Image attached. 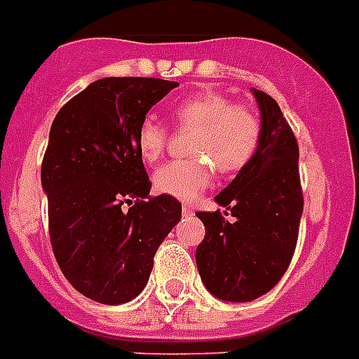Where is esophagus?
I'll use <instances>...</instances> for the list:
<instances>
[{
  "label": "esophagus",
  "mask_w": 359,
  "mask_h": 359,
  "mask_svg": "<svg viewBox=\"0 0 359 359\" xmlns=\"http://www.w3.org/2000/svg\"><path fill=\"white\" fill-rule=\"evenodd\" d=\"M182 214L191 215V214H194V208H191V206H182Z\"/></svg>",
  "instance_id": "34e87169"
}]
</instances>
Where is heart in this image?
I'll use <instances>...</instances> for the list:
<instances>
[{"label":"heart","mask_w":359,"mask_h":359,"mask_svg":"<svg viewBox=\"0 0 359 359\" xmlns=\"http://www.w3.org/2000/svg\"><path fill=\"white\" fill-rule=\"evenodd\" d=\"M179 129L194 130L188 153L194 158L173 160L156 170L154 188L179 201H194L212 182L215 170L234 175L250 164L262 142V119L255 109L232 103L217 92L189 95L171 109ZM170 130L164 123L147 116L136 133V147L145 162H156L165 153Z\"/></svg>","instance_id":"b5f03b06"}]
</instances>
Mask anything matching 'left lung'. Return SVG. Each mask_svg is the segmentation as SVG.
<instances>
[{"mask_svg":"<svg viewBox=\"0 0 359 359\" xmlns=\"http://www.w3.org/2000/svg\"><path fill=\"white\" fill-rule=\"evenodd\" d=\"M262 110V142L250 164L215 203L235 219L197 212L206 234L195 250L199 275L217 299L249 302L273 290L297 247L302 197L299 144L275 99L255 90ZM228 215V212H225Z\"/></svg>","mask_w":359,"mask_h":359,"instance_id":"1","label":"left lung"}]
</instances>
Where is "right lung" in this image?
<instances>
[{
    "instance_id": "1",
    "label": "right lung",
    "mask_w": 359,
    "mask_h": 359,
    "mask_svg": "<svg viewBox=\"0 0 359 359\" xmlns=\"http://www.w3.org/2000/svg\"><path fill=\"white\" fill-rule=\"evenodd\" d=\"M179 83L107 77L55 116L42 160L49 240L64 276L101 304H123L149 280L156 249L182 215L170 195L151 197L136 147L149 112Z\"/></svg>"
}]
</instances>
